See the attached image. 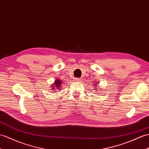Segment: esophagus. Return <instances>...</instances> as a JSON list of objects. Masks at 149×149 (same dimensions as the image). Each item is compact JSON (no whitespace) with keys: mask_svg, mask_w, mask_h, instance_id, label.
I'll return each instance as SVG.
<instances>
[{"mask_svg":"<svg viewBox=\"0 0 149 149\" xmlns=\"http://www.w3.org/2000/svg\"><path fill=\"white\" fill-rule=\"evenodd\" d=\"M81 80L82 79H79V78H75V79H74V81H81Z\"/></svg>","mask_w":149,"mask_h":149,"instance_id":"obj_1","label":"esophagus"}]
</instances>
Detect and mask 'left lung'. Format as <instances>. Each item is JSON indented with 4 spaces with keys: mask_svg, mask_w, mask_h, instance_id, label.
<instances>
[{
    "mask_svg": "<svg viewBox=\"0 0 149 149\" xmlns=\"http://www.w3.org/2000/svg\"><path fill=\"white\" fill-rule=\"evenodd\" d=\"M93 87H94V88H95V90H96V91H98V89H101V88H98V85H97V83H96V82L94 83V84H93ZM99 87H100V86H99Z\"/></svg>",
    "mask_w": 149,
    "mask_h": 149,
    "instance_id": "8db88e82",
    "label": "left lung"
}]
</instances>
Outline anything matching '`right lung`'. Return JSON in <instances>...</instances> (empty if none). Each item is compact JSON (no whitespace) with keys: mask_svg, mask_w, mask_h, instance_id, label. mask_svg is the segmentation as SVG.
<instances>
[{"mask_svg":"<svg viewBox=\"0 0 149 149\" xmlns=\"http://www.w3.org/2000/svg\"><path fill=\"white\" fill-rule=\"evenodd\" d=\"M64 84L63 82L60 79H58L57 78L56 80L54 81V82L53 83V84H51V90H54V89H55V88H56V89H58V90H60V89H61V85Z\"/></svg>","mask_w":149,"mask_h":149,"instance_id":"obj_1","label":"right lung"}]
</instances>
